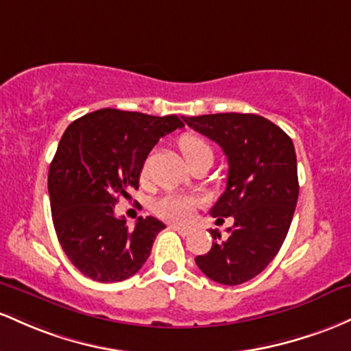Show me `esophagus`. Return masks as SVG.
I'll use <instances>...</instances> for the list:
<instances>
[{
	"mask_svg": "<svg viewBox=\"0 0 351 351\" xmlns=\"http://www.w3.org/2000/svg\"><path fill=\"white\" fill-rule=\"evenodd\" d=\"M172 228V230H176V232H179L180 235H182V237H186V235H189L191 234V228L189 227H182V226H176V223H172V226H169Z\"/></svg>",
	"mask_w": 351,
	"mask_h": 351,
	"instance_id": "esophagus-1",
	"label": "esophagus"
}]
</instances>
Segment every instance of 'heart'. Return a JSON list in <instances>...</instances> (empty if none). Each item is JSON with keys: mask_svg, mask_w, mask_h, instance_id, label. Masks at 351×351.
I'll return each mask as SVG.
<instances>
[{"mask_svg": "<svg viewBox=\"0 0 351 351\" xmlns=\"http://www.w3.org/2000/svg\"><path fill=\"white\" fill-rule=\"evenodd\" d=\"M179 149L186 157L187 164H192L200 157H210L214 159V151L207 139H204L199 134H184L179 139ZM143 176H145V167L143 169ZM199 206V199L186 194H165L156 200L154 212L159 217L172 222H186L192 217L195 207Z\"/></svg>", "mask_w": 351, "mask_h": 351, "instance_id": "b5f03b06", "label": "heart"}]
</instances>
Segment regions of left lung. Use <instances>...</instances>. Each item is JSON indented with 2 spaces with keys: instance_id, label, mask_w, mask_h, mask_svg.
I'll return each instance as SVG.
<instances>
[{
  "instance_id": "left-lung-1",
  "label": "left lung",
  "mask_w": 351,
  "mask_h": 351,
  "mask_svg": "<svg viewBox=\"0 0 351 351\" xmlns=\"http://www.w3.org/2000/svg\"><path fill=\"white\" fill-rule=\"evenodd\" d=\"M184 121L222 147L227 187L210 215L234 217L226 239L217 228L210 230L212 249L197 255L195 263L210 280L240 285L267 269L289 234L298 199L293 143L257 114H206Z\"/></svg>"
}]
</instances>
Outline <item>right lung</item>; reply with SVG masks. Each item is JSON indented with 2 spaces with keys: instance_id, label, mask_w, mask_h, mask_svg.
I'll return each instance as SVG.
<instances>
[{
  "instance_id": "obj_1",
  "label": "right lung",
  "mask_w": 351,
  "mask_h": 351,
  "mask_svg": "<svg viewBox=\"0 0 351 351\" xmlns=\"http://www.w3.org/2000/svg\"><path fill=\"white\" fill-rule=\"evenodd\" d=\"M184 128L177 116L99 109L71 123L49 165L54 230L68 258L96 282H123L151 255L165 226L139 217L136 227L116 217L121 195L139 187L145 159L160 137Z\"/></svg>"
}]
</instances>
